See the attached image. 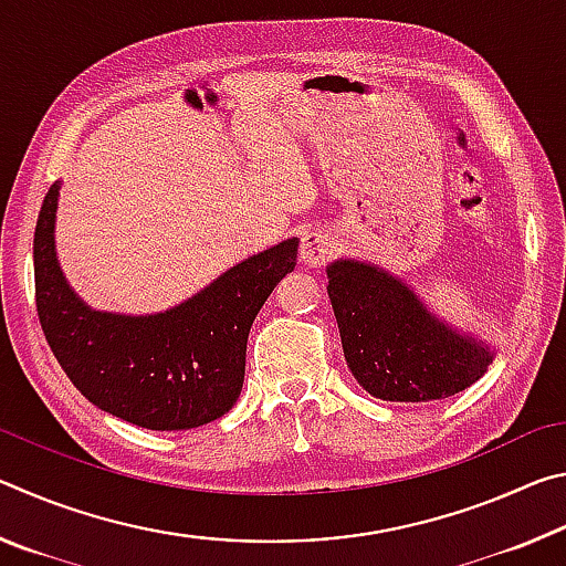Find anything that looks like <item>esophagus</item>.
Listing matches in <instances>:
<instances>
[{
    "instance_id": "obj_1",
    "label": "esophagus",
    "mask_w": 566,
    "mask_h": 566,
    "mask_svg": "<svg viewBox=\"0 0 566 566\" xmlns=\"http://www.w3.org/2000/svg\"><path fill=\"white\" fill-rule=\"evenodd\" d=\"M332 254V239L322 232H304L302 234V247H300V256L304 264L310 266H319L322 262H327Z\"/></svg>"
}]
</instances>
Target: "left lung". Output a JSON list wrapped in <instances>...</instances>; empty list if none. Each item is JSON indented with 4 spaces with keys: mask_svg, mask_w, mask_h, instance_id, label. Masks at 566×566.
Returning <instances> with one entry per match:
<instances>
[{
    "mask_svg": "<svg viewBox=\"0 0 566 566\" xmlns=\"http://www.w3.org/2000/svg\"><path fill=\"white\" fill-rule=\"evenodd\" d=\"M329 300L347 367L371 397L432 401L484 375L492 352L437 322L395 276L359 262H334Z\"/></svg>",
    "mask_w": 566,
    "mask_h": 566,
    "instance_id": "obj_1",
    "label": "left lung"
}]
</instances>
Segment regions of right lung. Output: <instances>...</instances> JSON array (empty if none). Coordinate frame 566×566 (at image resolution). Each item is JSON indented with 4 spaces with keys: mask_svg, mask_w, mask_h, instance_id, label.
I'll return each instance as SVG.
<instances>
[{
    "mask_svg": "<svg viewBox=\"0 0 566 566\" xmlns=\"http://www.w3.org/2000/svg\"><path fill=\"white\" fill-rule=\"evenodd\" d=\"M56 195L60 185H52L34 229V300L64 375L92 405L157 432L227 415L244 385L249 329L294 270L300 242L286 239L249 256L165 314H99L76 300L56 264Z\"/></svg>",
    "mask_w": 566,
    "mask_h": 566,
    "instance_id": "1",
    "label": "right lung"
}]
</instances>
